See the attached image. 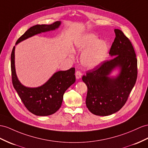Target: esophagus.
Masks as SVG:
<instances>
[{
    "label": "esophagus",
    "instance_id": "esophagus-1",
    "mask_svg": "<svg viewBox=\"0 0 148 148\" xmlns=\"http://www.w3.org/2000/svg\"><path fill=\"white\" fill-rule=\"evenodd\" d=\"M75 77H76L77 79H80L82 77V74L81 73V72L80 71H77L76 72H75Z\"/></svg>",
    "mask_w": 148,
    "mask_h": 148
}]
</instances>
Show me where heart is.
I'll return each mask as SVG.
<instances>
[{"label":"heart","mask_w":148,"mask_h":148,"mask_svg":"<svg viewBox=\"0 0 148 148\" xmlns=\"http://www.w3.org/2000/svg\"><path fill=\"white\" fill-rule=\"evenodd\" d=\"M75 48L79 52H84L81 57V62L86 67H96L106 58L108 47L106 42L98 39L92 34H87L75 41Z\"/></svg>","instance_id":"1"}]
</instances>
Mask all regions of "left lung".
<instances>
[{"mask_svg":"<svg viewBox=\"0 0 148 148\" xmlns=\"http://www.w3.org/2000/svg\"><path fill=\"white\" fill-rule=\"evenodd\" d=\"M109 54L114 58L87 71L82 81L88 87L86 100L89 111L97 116H108L118 111L127 101L138 76V60L130 40L119 29ZM116 66L121 69L115 78L108 75Z\"/></svg>","mask_w":148,"mask_h":148,"instance_id":"1","label":"left lung"}]
</instances>
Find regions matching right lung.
Listing matches in <instances>:
<instances>
[{"mask_svg": "<svg viewBox=\"0 0 148 148\" xmlns=\"http://www.w3.org/2000/svg\"><path fill=\"white\" fill-rule=\"evenodd\" d=\"M60 21L50 25H36L30 27L18 38L16 44L37 34L44 32L59 27ZM15 46L11 53V73L14 89L27 110L34 114L40 116L51 115L59 110L62 103L66 90L75 81V68L65 71H58L44 85L36 88H30L21 84L17 77L15 69Z\"/></svg>", "mask_w": 148, "mask_h": 148, "instance_id": "right-lung-1", "label": "right lung"}]
</instances>
